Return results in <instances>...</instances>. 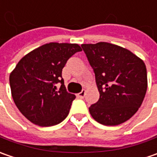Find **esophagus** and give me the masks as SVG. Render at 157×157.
I'll use <instances>...</instances> for the list:
<instances>
[{
    "label": "esophagus",
    "mask_w": 157,
    "mask_h": 157,
    "mask_svg": "<svg viewBox=\"0 0 157 157\" xmlns=\"http://www.w3.org/2000/svg\"><path fill=\"white\" fill-rule=\"evenodd\" d=\"M77 96H78V98H80V99H84V97L86 96V90H82L79 94H78Z\"/></svg>",
    "instance_id": "34e87169"
}]
</instances>
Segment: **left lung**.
<instances>
[{"mask_svg":"<svg viewBox=\"0 0 157 157\" xmlns=\"http://www.w3.org/2000/svg\"><path fill=\"white\" fill-rule=\"evenodd\" d=\"M81 47L100 93L97 103L89 107L92 117L105 126L127 121L139 109L147 92L144 62L128 50L105 42Z\"/></svg>","mask_w":157,"mask_h":157,"instance_id":"left-lung-1","label":"left lung"}]
</instances>
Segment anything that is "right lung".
<instances>
[{
  "mask_svg": "<svg viewBox=\"0 0 157 157\" xmlns=\"http://www.w3.org/2000/svg\"><path fill=\"white\" fill-rule=\"evenodd\" d=\"M77 44L50 43L28 53L9 75L15 105L32 123L51 127L67 117L76 96L63 84L62 70L70 57L81 52ZM60 82L57 89L56 84Z\"/></svg>",
  "mask_w": 157,
  "mask_h": 157,
  "instance_id": "add662e5",
  "label": "right lung"
}]
</instances>
